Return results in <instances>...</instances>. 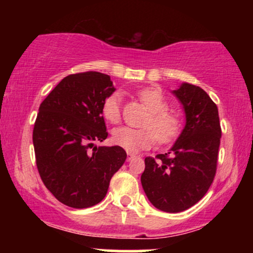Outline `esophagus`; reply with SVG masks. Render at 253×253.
<instances>
[{
    "label": "esophagus",
    "mask_w": 253,
    "mask_h": 253,
    "mask_svg": "<svg viewBox=\"0 0 253 253\" xmlns=\"http://www.w3.org/2000/svg\"><path fill=\"white\" fill-rule=\"evenodd\" d=\"M135 156L134 155H130V153H127V161H132V159H134Z\"/></svg>",
    "instance_id": "1"
}]
</instances>
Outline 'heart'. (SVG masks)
Listing matches in <instances>:
<instances>
[{
    "label": "heart",
    "mask_w": 253,
    "mask_h": 253,
    "mask_svg": "<svg viewBox=\"0 0 253 253\" xmlns=\"http://www.w3.org/2000/svg\"><path fill=\"white\" fill-rule=\"evenodd\" d=\"M139 98L145 104L151 114L145 121V127L149 128L135 129L132 127L121 126L113 130L112 140L118 146L130 153L140 152L150 149L158 139L159 143L168 144L177 138L181 132V123L178 118L167 112L168 103L161 91L155 88H145L138 92ZM102 114L107 121L117 124L121 117V94L112 92L102 103Z\"/></svg>",
    "instance_id": "1"
}]
</instances>
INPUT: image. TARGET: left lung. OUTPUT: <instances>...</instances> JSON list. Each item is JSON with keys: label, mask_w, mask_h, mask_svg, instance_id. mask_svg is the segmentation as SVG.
<instances>
[{"label": "left lung", "mask_w": 253, "mask_h": 253, "mask_svg": "<svg viewBox=\"0 0 253 253\" xmlns=\"http://www.w3.org/2000/svg\"><path fill=\"white\" fill-rule=\"evenodd\" d=\"M172 94L185 125L165 155L145 158L141 185L149 201L167 213L193 207L210 189L216 172L221 127L216 104L200 86L182 83Z\"/></svg>", "instance_id": "1"}]
</instances>
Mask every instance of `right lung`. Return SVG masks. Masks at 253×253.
<instances>
[{
	"mask_svg": "<svg viewBox=\"0 0 253 253\" xmlns=\"http://www.w3.org/2000/svg\"><path fill=\"white\" fill-rule=\"evenodd\" d=\"M114 91L108 75L81 72L63 78L39 107L33 129L38 171L52 195L69 207L102 201L126 161L123 147L94 145L108 136L102 103Z\"/></svg>",
	"mask_w": 253,
	"mask_h": 253,
	"instance_id": "obj_1",
	"label": "right lung"
}]
</instances>
